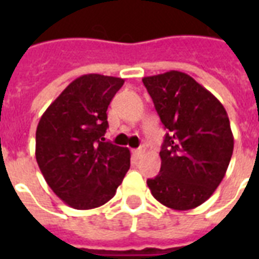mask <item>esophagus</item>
<instances>
[{
    "label": "esophagus",
    "instance_id": "1",
    "mask_svg": "<svg viewBox=\"0 0 259 259\" xmlns=\"http://www.w3.org/2000/svg\"><path fill=\"white\" fill-rule=\"evenodd\" d=\"M132 153H133V156L136 158H140L142 156V154H144V149H142V148H138V149L132 150Z\"/></svg>",
    "mask_w": 259,
    "mask_h": 259
}]
</instances>
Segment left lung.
<instances>
[{"mask_svg": "<svg viewBox=\"0 0 259 259\" xmlns=\"http://www.w3.org/2000/svg\"><path fill=\"white\" fill-rule=\"evenodd\" d=\"M168 133L161 169L146 181L153 197L177 211L196 208L221 184L234 150L227 111L221 102L180 71L142 78Z\"/></svg>", "mask_w": 259, "mask_h": 259, "instance_id": "1", "label": "left lung"}]
</instances>
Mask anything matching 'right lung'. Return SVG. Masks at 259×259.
Returning <instances> with one entry per match:
<instances>
[{"label": "right lung", "mask_w": 259, "mask_h": 259, "mask_svg": "<svg viewBox=\"0 0 259 259\" xmlns=\"http://www.w3.org/2000/svg\"><path fill=\"white\" fill-rule=\"evenodd\" d=\"M123 79L87 74L68 84L40 118L36 161L47 184L75 209L101 207L130 168L127 148L105 141L107 107Z\"/></svg>", "instance_id": "add662e5"}]
</instances>
